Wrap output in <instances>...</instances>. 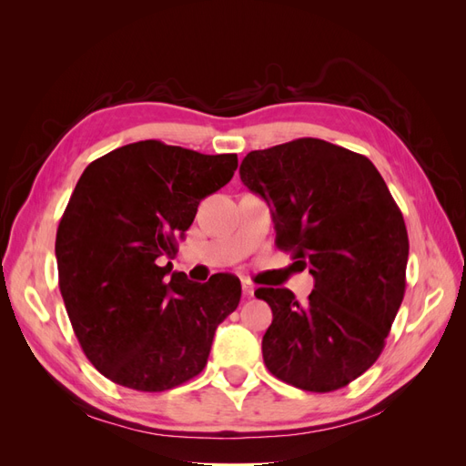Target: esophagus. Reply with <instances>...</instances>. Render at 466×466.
Here are the masks:
<instances>
[{"label":"esophagus","mask_w":466,"mask_h":466,"mask_svg":"<svg viewBox=\"0 0 466 466\" xmlns=\"http://www.w3.org/2000/svg\"><path fill=\"white\" fill-rule=\"evenodd\" d=\"M243 293L245 298H252V295H255V286H252V281L243 279Z\"/></svg>","instance_id":"1"}]
</instances>
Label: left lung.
<instances>
[{
  "mask_svg": "<svg viewBox=\"0 0 466 466\" xmlns=\"http://www.w3.org/2000/svg\"><path fill=\"white\" fill-rule=\"evenodd\" d=\"M238 173L270 206L276 247L315 278L303 305L286 288L255 291L274 317L266 368L303 390L342 389L377 361L402 303V211L365 155L317 137L250 151Z\"/></svg>",
  "mask_w": 466,
  "mask_h": 466,
  "instance_id": "obj_1",
  "label": "left lung"
}]
</instances>
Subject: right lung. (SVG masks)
<instances>
[{"instance_id": "right-lung-1", "label": "right lung", "mask_w": 466, "mask_h": 466, "mask_svg": "<svg viewBox=\"0 0 466 466\" xmlns=\"http://www.w3.org/2000/svg\"><path fill=\"white\" fill-rule=\"evenodd\" d=\"M235 153L204 155L157 139L95 159L56 233L58 284L83 354L112 383L161 392L208 363L218 324L241 301V281L206 284L173 272L200 200L233 178Z\"/></svg>"}]
</instances>
